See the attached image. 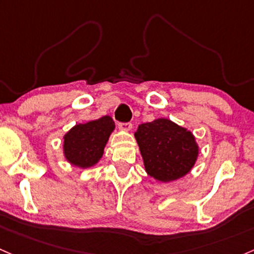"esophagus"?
Here are the masks:
<instances>
[{"label":"esophagus","instance_id":"34e87169","mask_svg":"<svg viewBox=\"0 0 254 254\" xmlns=\"http://www.w3.org/2000/svg\"><path fill=\"white\" fill-rule=\"evenodd\" d=\"M118 127L122 131H130L132 129V125L130 123H119Z\"/></svg>","mask_w":254,"mask_h":254}]
</instances>
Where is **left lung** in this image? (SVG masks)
I'll return each instance as SVG.
<instances>
[{
    "label": "left lung",
    "instance_id": "8db88e82",
    "mask_svg": "<svg viewBox=\"0 0 254 254\" xmlns=\"http://www.w3.org/2000/svg\"><path fill=\"white\" fill-rule=\"evenodd\" d=\"M150 177L169 183L191 171L199 157L193 132L168 118L138 125L133 133Z\"/></svg>",
    "mask_w": 254,
    "mask_h": 254
}]
</instances>
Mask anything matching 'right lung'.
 <instances>
[{
	"instance_id": "obj_1",
	"label": "right lung",
	"mask_w": 254,
	"mask_h": 254,
	"mask_svg": "<svg viewBox=\"0 0 254 254\" xmlns=\"http://www.w3.org/2000/svg\"><path fill=\"white\" fill-rule=\"evenodd\" d=\"M114 127L116 125L110 116L76 124L63 137L64 157L71 165L77 168H93L101 160Z\"/></svg>"
}]
</instances>
